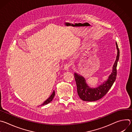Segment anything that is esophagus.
I'll return each instance as SVG.
<instances>
[{"mask_svg":"<svg viewBox=\"0 0 132 132\" xmlns=\"http://www.w3.org/2000/svg\"><path fill=\"white\" fill-rule=\"evenodd\" d=\"M69 67H70V64H65V65H64V69H65V70H68L69 69Z\"/></svg>","mask_w":132,"mask_h":132,"instance_id":"1","label":"esophagus"}]
</instances>
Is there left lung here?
Here are the masks:
<instances>
[{"instance_id":"left-lung-1","label":"left lung","mask_w":132,"mask_h":132,"mask_svg":"<svg viewBox=\"0 0 132 132\" xmlns=\"http://www.w3.org/2000/svg\"><path fill=\"white\" fill-rule=\"evenodd\" d=\"M116 44L117 55L112 67V72L109 76L108 78L100 85L96 88H91L87 84L84 77L77 72L74 73V77L77 88V93L82 100L90 102L100 99L106 95L115 81L117 78V67L120 56V51L117 42Z\"/></svg>"}]
</instances>
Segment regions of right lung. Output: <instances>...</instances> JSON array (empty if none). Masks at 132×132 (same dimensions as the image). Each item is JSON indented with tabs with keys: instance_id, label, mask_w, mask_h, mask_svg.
<instances>
[{
	"instance_id": "obj_1",
	"label": "right lung",
	"mask_w": 132,
	"mask_h": 132,
	"mask_svg": "<svg viewBox=\"0 0 132 132\" xmlns=\"http://www.w3.org/2000/svg\"><path fill=\"white\" fill-rule=\"evenodd\" d=\"M54 96H55V91L54 90L53 92V93H52V95L50 96V97H49L47 100H46L44 102V103H43L42 104H41V106H42V105H46V104H47L49 103L50 102H51L53 100V98H54Z\"/></svg>"
}]
</instances>
